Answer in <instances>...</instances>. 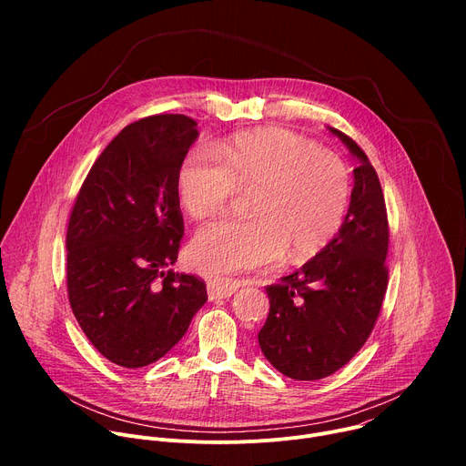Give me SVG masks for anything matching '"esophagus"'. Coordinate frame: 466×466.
Masks as SVG:
<instances>
[{"label": "esophagus", "instance_id": "esophagus-1", "mask_svg": "<svg viewBox=\"0 0 466 466\" xmlns=\"http://www.w3.org/2000/svg\"><path fill=\"white\" fill-rule=\"evenodd\" d=\"M245 284H247L245 280H236V279H214L208 282V297L210 300L228 299Z\"/></svg>", "mask_w": 466, "mask_h": 466}]
</instances>
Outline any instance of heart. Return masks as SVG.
<instances>
[{
    "mask_svg": "<svg viewBox=\"0 0 466 466\" xmlns=\"http://www.w3.org/2000/svg\"><path fill=\"white\" fill-rule=\"evenodd\" d=\"M177 195L195 219L223 214L238 189H254L247 219L198 230L187 259L205 275L279 261H306L341 230L352 197L345 160L286 128H258L210 149L189 151L177 169Z\"/></svg>",
    "mask_w": 466,
    "mask_h": 466,
    "instance_id": "obj_1",
    "label": "heart"
}]
</instances>
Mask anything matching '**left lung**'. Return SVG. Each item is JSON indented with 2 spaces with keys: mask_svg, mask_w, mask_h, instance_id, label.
<instances>
[{
  "mask_svg": "<svg viewBox=\"0 0 466 466\" xmlns=\"http://www.w3.org/2000/svg\"><path fill=\"white\" fill-rule=\"evenodd\" d=\"M329 130L360 158L345 223L299 271L265 288L271 306L258 334L263 356L299 381L334 374L360 352L389 282V221L380 178L350 137Z\"/></svg>",
  "mask_w": 466,
  "mask_h": 466,
  "instance_id": "obj_1",
  "label": "left lung"
}]
</instances>
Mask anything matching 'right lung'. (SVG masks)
Listing matches in <instances>:
<instances>
[{
	"label": "right lung",
	"instance_id": "add662e5",
	"mask_svg": "<svg viewBox=\"0 0 466 466\" xmlns=\"http://www.w3.org/2000/svg\"><path fill=\"white\" fill-rule=\"evenodd\" d=\"M184 114L127 125L88 171L66 232V284L90 343L112 363L138 369L166 356L208 295L178 275L184 219L177 169L197 140Z\"/></svg>",
	"mask_w": 466,
	"mask_h": 466
}]
</instances>
